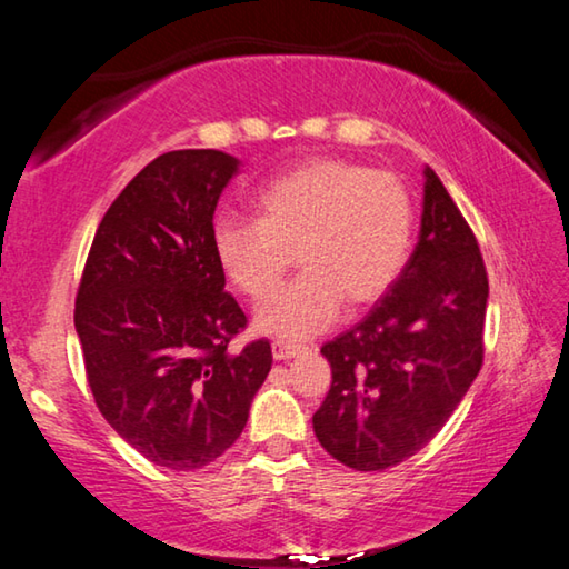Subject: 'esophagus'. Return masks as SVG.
<instances>
[{"label": "esophagus", "instance_id": "34e87169", "mask_svg": "<svg viewBox=\"0 0 569 569\" xmlns=\"http://www.w3.org/2000/svg\"><path fill=\"white\" fill-rule=\"evenodd\" d=\"M271 349H273V359H276V361H286V359H293L296 353H301V343L276 339V341L271 343Z\"/></svg>", "mask_w": 569, "mask_h": 569}]
</instances>
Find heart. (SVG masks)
<instances>
[{
  "instance_id": "b5f03b06",
  "label": "heart",
  "mask_w": 569,
  "mask_h": 569,
  "mask_svg": "<svg viewBox=\"0 0 569 569\" xmlns=\"http://www.w3.org/2000/svg\"><path fill=\"white\" fill-rule=\"evenodd\" d=\"M253 210L256 223L220 218L213 250L230 286L250 301L273 291L296 253L303 273L256 311V329L278 339L323 331L343 301H379L409 261L413 206L391 172L306 160L258 190Z\"/></svg>"
}]
</instances>
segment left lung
Listing matches in <instances>:
<instances>
[{
	"label": "left lung",
	"mask_w": 569,
	"mask_h": 569,
	"mask_svg": "<svg viewBox=\"0 0 569 569\" xmlns=\"http://www.w3.org/2000/svg\"><path fill=\"white\" fill-rule=\"evenodd\" d=\"M487 298L477 238L423 168L419 243L401 276L321 349L333 379L313 413L321 447L356 471L389 469L427 447L481 369Z\"/></svg>",
	"instance_id": "obj_1"
}]
</instances>
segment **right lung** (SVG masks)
Segmentation results:
<instances>
[{
  "instance_id": "1",
  "label": "right lung",
  "mask_w": 569,
  "mask_h": 569,
  "mask_svg": "<svg viewBox=\"0 0 569 569\" xmlns=\"http://www.w3.org/2000/svg\"><path fill=\"white\" fill-rule=\"evenodd\" d=\"M238 168L220 150L152 160L104 213L77 291L94 403L166 469H200L233 447L273 363L266 339L228 349L246 313L226 293L213 213Z\"/></svg>"
}]
</instances>
